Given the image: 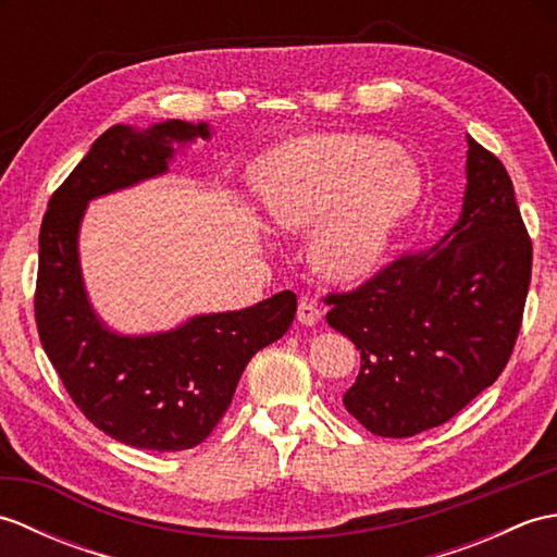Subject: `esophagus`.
Wrapping results in <instances>:
<instances>
[{
  "instance_id": "1",
  "label": "esophagus",
  "mask_w": 557,
  "mask_h": 557,
  "mask_svg": "<svg viewBox=\"0 0 557 557\" xmlns=\"http://www.w3.org/2000/svg\"><path fill=\"white\" fill-rule=\"evenodd\" d=\"M321 315H323V311H321V306H318L313 299H301L299 301V309H297V321L301 323V325H315L318 321H321Z\"/></svg>"
}]
</instances>
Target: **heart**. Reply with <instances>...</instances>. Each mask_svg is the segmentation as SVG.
<instances>
[{
  "mask_svg": "<svg viewBox=\"0 0 557 557\" xmlns=\"http://www.w3.org/2000/svg\"><path fill=\"white\" fill-rule=\"evenodd\" d=\"M256 186L260 210L277 230L301 232L318 223L313 265L351 282L383 265L419 203L421 174L385 140L318 136L268 156Z\"/></svg>",
  "mask_w": 557,
  "mask_h": 557,
  "instance_id": "heart-1",
  "label": "heart"
}]
</instances>
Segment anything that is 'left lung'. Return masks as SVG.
Returning a JSON list of instances; mask_svg holds the SVG:
<instances>
[{"mask_svg":"<svg viewBox=\"0 0 557 557\" xmlns=\"http://www.w3.org/2000/svg\"><path fill=\"white\" fill-rule=\"evenodd\" d=\"M467 144L455 227L325 299L327 325L361 351L342 401L375 435L411 437L453 419L498 381L522 327L531 239L503 162L471 136Z\"/></svg>","mask_w":557,"mask_h":557,"instance_id":"left-lung-1","label":"left lung"}]
</instances>
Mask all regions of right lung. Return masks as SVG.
Returning <instances> with one entry per match:
<instances>
[{"mask_svg":"<svg viewBox=\"0 0 557 557\" xmlns=\"http://www.w3.org/2000/svg\"><path fill=\"white\" fill-rule=\"evenodd\" d=\"M210 136L206 122L182 120L144 132L108 128L52 194L40 227L35 321L47 359L96 429L156 453L203 443L232 405L246 363L285 335L297 313L287 289L242 311L194 315L168 333L120 335L92 309L78 260L90 200L164 174L176 148Z\"/></svg>","mask_w":557,"mask_h":557,"instance_id":"add662e5","label":"right lung"}]
</instances>
